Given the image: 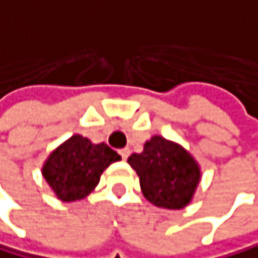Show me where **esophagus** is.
<instances>
[{"instance_id":"obj_1","label":"esophagus","mask_w":258,"mask_h":258,"mask_svg":"<svg viewBox=\"0 0 258 258\" xmlns=\"http://www.w3.org/2000/svg\"><path fill=\"white\" fill-rule=\"evenodd\" d=\"M118 154H120V157L123 158V160H126L128 155H130V149H128V147H125V149H120V151H118Z\"/></svg>"}]
</instances>
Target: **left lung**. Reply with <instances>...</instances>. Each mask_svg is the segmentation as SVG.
<instances>
[{"mask_svg": "<svg viewBox=\"0 0 258 258\" xmlns=\"http://www.w3.org/2000/svg\"><path fill=\"white\" fill-rule=\"evenodd\" d=\"M128 163L140 177L144 198L157 208H185L202 181V168L195 157L160 135L147 140L143 152L132 154Z\"/></svg>", "mask_w": 258, "mask_h": 258, "instance_id": "obj_1", "label": "left lung"}]
</instances>
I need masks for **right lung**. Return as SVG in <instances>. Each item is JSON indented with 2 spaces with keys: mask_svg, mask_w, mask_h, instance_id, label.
I'll return each instance as SVG.
<instances>
[{
  "mask_svg": "<svg viewBox=\"0 0 258 258\" xmlns=\"http://www.w3.org/2000/svg\"><path fill=\"white\" fill-rule=\"evenodd\" d=\"M118 160L120 155L107 144L76 133L49 154L41 173L56 198L76 202L89 197L104 169Z\"/></svg>",
  "mask_w": 258,
  "mask_h": 258,
  "instance_id": "obj_1",
  "label": "right lung"
}]
</instances>
